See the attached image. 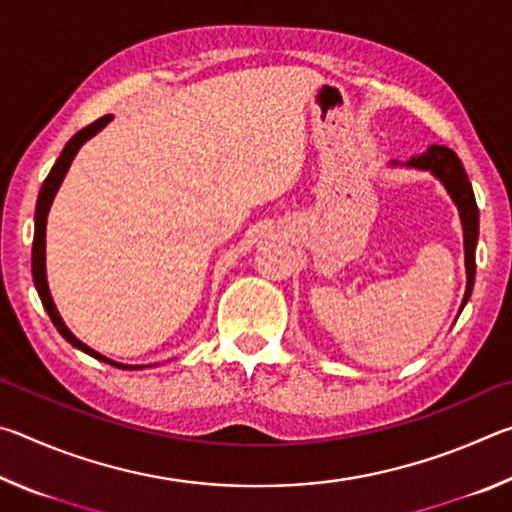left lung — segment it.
Segmentation results:
<instances>
[{"instance_id": "8db88e82", "label": "left lung", "mask_w": 512, "mask_h": 512, "mask_svg": "<svg viewBox=\"0 0 512 512\" xmlns=\"http://www.w3.org/2000/svg\"><path fill=\"white\" fill-rule=\"evenodd\" d=\"M391 167H406V169H418V171H429L433 178L440 180V185L447 189L449 198H452L458 216H461L463 225V248H465V296L461 302V309H458V316H461L463 307L472 296L474 289V275H476V241H479V207H476V198L472 192V183L467 180V173L463 169L458 155L447 149V146L431 144L422 155H413L409 162H391Z\"/></svg>"}]
</instances>
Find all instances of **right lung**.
Here are the masks:
<instances>
[{"label": "right lung", "instance_id": "right-lung-1", "mask_svg": "<svg viewBox=\"0 0 512 512\" xmlns=\"http://www.w3.org/2000/svg\"><path fill=\"white\" fill-rule=\"evenodd\" d=\"M110 121H112V115H106V117H101V119L94 121V124L85 126L83 131L76 133L72 140L65 144L63 153L58 155L56 164H54V167H51L49 176L45 178V183H42L40 194H38V203H36V232H33L31 273H33V284H36V291H38V296L42 300V307L47 309L51 323L56 325L60 336H63L67 343H72L76 350H81L85 354H90V357L99 359L103 363H110V366H117L121 370H142L146 366H131V363L112 361L108 357H103V354H99L97 350H92L90 345H85L83 341L76 339V336L69 332V327L65 325V320L60 318L58 309L54 305V298H51V293H49V282H47V264H45L47 262V257H45L47 255V239L45 237H47V216H49V210H51V203H54L58 189H60V185H63V178L67 176V171H69V164H72V160L76 158V153L81 151V146L88 142V140H92V137L97 135L99 131H103V128H106Z\"/></svg>", "mask_w": 512, "mask_h": 512}]
</instances>
